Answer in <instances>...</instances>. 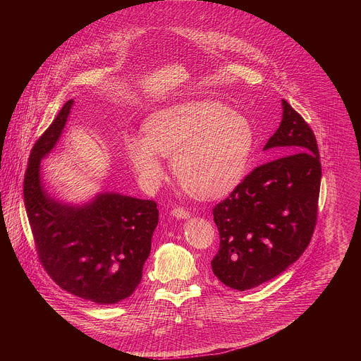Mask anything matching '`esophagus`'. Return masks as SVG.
<instances>
[{
	"mask_svg": "<svg viewBox=\"0 0 361 361\" xmlns=\"http://www.w3.org/2000/svg\"><path fill=\"white\" fill-rule=\"evenodd\" d=\"M171 216L176 217V219H180V220H185V219L190 217V212L183 209V207H177V209L171 210Z\"/></svg>",
	"mask_w": 361,
	"mask_h": 361,
	"instance_id": "obj_1",
	"label": "esophagus"
}]
</instances>
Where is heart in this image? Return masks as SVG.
Returning <instances> with one entry per match:
<instances>
[{
	"label": "heart",
	"instance_id": "obj_1",
	"mask_svg": "<svg viewBox=\"0 0 361 361\" xmlns=\"http://www.w3.org/2000/svg\"><path fill=\"white\" fill-rule=\"evenodd\" d=\"M254 142L250 123L219 101L197 99L154 111L144 134L124 137L126 157L148 188L164 177L171 156L183 188L198 198H219L241 181Z\"/></svg>",
	"mask_w": 361,
	"mask_h": 361
}]
</instances>
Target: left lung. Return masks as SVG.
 <instances>
[{
    "label": "left lung",
    "instance_id": "left-lung-1",
    "mask_svg": "<svg viewBox=\"0 0 361 361\" xmlns=\"http://www.w3.org/2000/svg\"><path fill=\"white\" fill-rule=\"evenodd\" d=\"M281 104L280 127L264 149L283 156L255 167L213 210L220 234L213 273L238 291L297 262L317 221L322 164L316 135L286 99Z\"/></svg>",
    "mask_w": 361,
    "mask_h": 361
}]
</instances>
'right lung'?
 Segmentation results:
<instances>
[{"label":"right lung","mask_w":361,"mask_h":361,"mask_svg":"<svg viewBox=\"0 0 361 361\" xmlns=\"http://www.w3.org/2000/svg\"><path fill=\"white\" fill-rule=\"evenodd\" d=\"M74 99L34 144L24 178V204L39 262L63 290L95 304L130 297L142 277L157 204L120 192H99L85 204L51 197L41 178V160L60 140Z\"/></svg>","instance_id":"add662e5"}]
</instances>
